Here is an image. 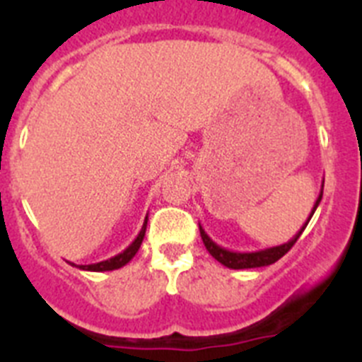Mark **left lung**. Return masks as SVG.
I'll return each instance as SVG.
<instances>
[{
  "instance_id": "1",
  "label": "left lung",
  "mask_w": 362,
  "mask_h": 362,
  "mask_svg": "<svg viewBox=\"0 0 362 362\" xmlns=\"http://www.w3.org/2000/svg\"><path fill=\"white\" fill-rule=\"evenodd\" d=\"M322 187H325V181H322ZM321 197H322V190L319 192L317 201H315V204H313L312 214H310V217L306 219L305 225H303V228H300L288 243H284V245L272 246V248H264V250H257V252H232V250H226V248H223V246H219L217 243H214L212 239L209 238V233L204 232L203 226L199 225L201 239H203L204 246H206V250L210 252V255H212L214 259H217L221 264H225L226 268H233V270H245V268L268 267V264H274L276 261H279V259L283 257V255L286 254V252H288L293 245H296L297 239H299L300 233H303V230H305L306 225H308V221L312 219L315 209H317L319 203H321Z\"/></svg>"
}]
</instances>
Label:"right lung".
Segmentation results:
<instances>
[{"instance_id": "right-lung-1", "label": "right lung", "mask_w": 362, "mask_h": 362, "mask_svg": "<svg viewBox=\"0 0 362 362\" xmlns=\"http://www.w3.org/2000/svg\"><path fill=\"white\" fill-rule=\"evenodd\" d=\"M146 221H148V216L145 217V223H143L141 226V232L137 233V238L134 239L132 243H130L127 248H124L121 254L114 255V257L107 259V261H101V263H94V264H78L79 270H88V272H110V270H117V268L124 267V264L129 263L130 259L134 257V255L137 254V250H139V246H141L143 243V238H145V232H146ZM72 267H76V264L72 263Z\"/></svg>"}]
</instances>
